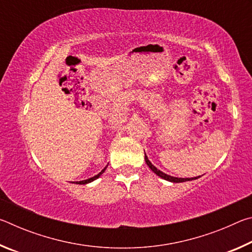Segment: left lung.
<instances>
[{
	"label": "left lung",
	"instance_id": "8db88e82",
	"mask_svg": "<svg viewBox=\"0 0 252 252\" xmlns=\"http://www.w3.org/2000/svg\"><path fill=\"white\" fill-rule=\"evenodd\" d=\"M144 155H146V153H144ZM144 160H146L147 164H148V167L150 168V169L152 170V171L157 174V176H159L160 178L164 179V180L170 181V182H174V183H179V182H186V181H190V180H195V179L200 178V176H199V177H194V178H176V177H171V176H169V174H167V173H164V172L160 171L159 169H157V168L155 167V165H153V164L151 163L150 160L148 159V157H147V156L144 157Z\"/></svg>",
	"mask_w": 252,
	"mask_h": 252
}]
</instances>
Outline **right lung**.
<instances>
[{"mask_svg":"<svg viewBox=\"0 0 252 252\" xmlns=\"http://www.w3.org/2000/svg\"><path fill=\"white\" fill-rule=\"evenodd\" d=\"M105 169H106V167L102 170V171L100 172V173H97L96 176H94V177H92V178H89V179H87V180H82V181H76L75 183L76 185H88V183H90V182H92V181H94V180H96L97 178H99L102 173H103L104 171H105Z\"/></svg>","mask_w":252,"mask_h":252,"instance_id":"1","label":"right lung"}]
</instances>
